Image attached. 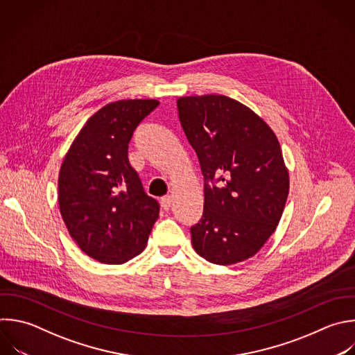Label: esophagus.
<instances>
[{"label":"esophagus","instance_id":"34e87169","mask_svg":"<svg viewBox=\"0 0 355 355\" xmlns=\"http://www.w3.org/2000/svg\"><path fill=\"white\" fill-rule=\"evenodd\" d=\"M171 205H172V197L171 196H165V197H162L161 198V207L164 208V209H169L171 208Z\"/></svg>","mask_w":355,"mask_h":355}]
</instances>
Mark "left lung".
<instances>
[{"label":"left lung","instance_id":"left-lung-1","mask_svg":"<svg viewBox=\"0 0 355 355\" xmlns=\"http://www.w3.org/2000/svg\"><path fill=\"white\" fill-rule=\"evenodd\" d=\"M180 125L204 175L196 252L216 265L254 257L282 218L290 180L279 140L247 105L220 94L178 101Z\"/></svg>","mask_w":355,"mask_h":355}]
</instances>
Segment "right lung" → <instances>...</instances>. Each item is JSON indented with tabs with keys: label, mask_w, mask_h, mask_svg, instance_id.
Masks as SVG:
<instances>
[{
	"label": "right lung",
	"mask_w": 355,
	"mask_h": 355,
	"mask_svg": "<svg viewBox=\"0 0 355 355\" xmlns=\"http://www.w3.org/2000/svg\"><path fill=\"white\" fill-rule=\"evenodd\" d=\"M159 101L121 100L98 110L71 144L58 176V204L71 237L90 258L119 265L148 241L159 205L128 158L135 129Z\"/></svg>",
	"instance_id": "add662e5"
}]
</instances>
